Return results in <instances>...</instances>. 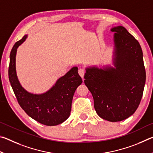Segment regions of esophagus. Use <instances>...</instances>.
I'll return each instance as SVG.
<instances>
[{"mask_svg":"<svg viewBox=\"0 0 153 153\" xmlns=\"http://www.w3.org/2000/svg\"><path fill=\"white\" fill-rule=\"evenodd\" d=\"M85 69H83V68H80L78 69V73L79 75L80 76H81L82 78H84V74H85Z\"/></svg>","mask_w":153,"mask_h":153,"instance_id":"34e87169","label":"esophagus"}]
</instances>
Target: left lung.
Listing matches in <instances>:
<instances>
[{
	"label": "left lung",
	"instance_id": "left-lung-1",
	"mask_svg": "<svg viewBox=\"0 0 153 153\" xmlns=\"http://www.w3.org/2000/svg\"><path fill=\"white\" fill-rule=\"evenodd\" d=\"M111 31L115 32L113 66L86 67L84 83L92 93L98 115L117 122L130 117L138 107L146 71L138 40L121 25L113 27Z\"/></svg>",
	"mask_w": 153,
	"mask_h": 153
}]
</instances>
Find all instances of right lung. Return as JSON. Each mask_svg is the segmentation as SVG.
<instances>
[{"label":"right lung","mask_w":153,"mask_h":153,"mask_svg":"<svg viewBox=\"0 0 153 153\" xmlns=\"http://www.w3.org/2000/svg\"><path fill=\"white\" fill-rule=\"evenodd\" d=\"M27 38V35H25L15 43L10 53L9 78L11 86L21 107L30 117L46 126L59 125L70 115L75 91L82 83L78 68L72 67L45 92L33 94L28 92L18 79L15 65L17 48Z\"/></svg>","instance_id":"right-lung-1"}]
</instances>
